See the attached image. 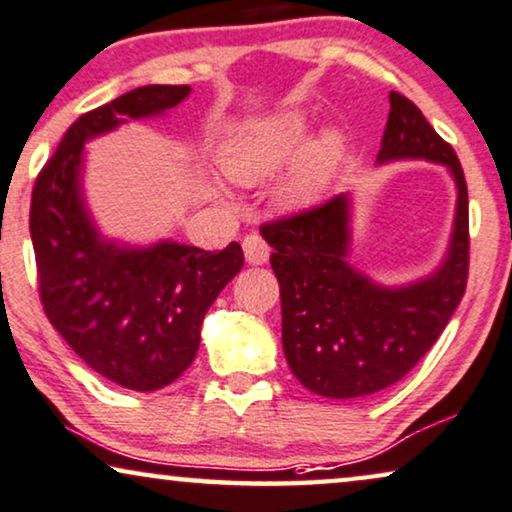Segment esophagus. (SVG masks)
<instances>
[{
	"label": "esophagus",
	"mask_w": 512,
	"mask_h": 512,
	"mask_svg": "<svg viewBox=\"0 0 512 512\" xmlns=\"http://www.w3.org/2000/svg\"><path fill=\"white\" fill-rule=\"evenodd\" d=\"M243 252H245V262L252 264V267H260V264L269 262V245L260 234H248L243 238Z\"/></svg>",
	"instance_id": "esophagus-1"
}]
</instances>
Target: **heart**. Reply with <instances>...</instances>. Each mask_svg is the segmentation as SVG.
Listing matches in <instances>:
<instances>
[{"mask_svg": "<svg viewBox=\"0 0 512 512\" xmlns=\"http://www.w3.org/2000/svg\"><path fill=\"white\" fill-rule=\"evenodd\" d=\"M313 121L302 107H288L267 117L231 126L217 149V161L236 185L255 187L274 177L295 159L274 189L285 210L309 208L332 187L346 156V138L325 128L309 140Z\"/></svg>", "mask_w": 512, "mask_h": 512, "instance_id": "obj_1", "label": "heart"}]
</instances>
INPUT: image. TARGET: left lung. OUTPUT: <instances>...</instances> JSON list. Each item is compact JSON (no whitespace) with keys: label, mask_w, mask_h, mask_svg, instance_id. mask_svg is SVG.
Segmentation results:
<instances>
[{"label":"left lung","mask_w":512,"mask_h":512,"mask_svg":"<svg viewBox=\"0 0 512 512\" xmlns=\"http://www.w3.org/2000/svg\"><path fill=\"white\" fill-rule=\"evenodd\" d=\"M377 166L431 161L456 185L454 229L445 260L431 276L381 285L349 264L351 196L262 227L281 285L283 351L295 377L325 398H363L400 381L459 306L468 281V189L454 149L405 95H388Z\"/></svg>","instance_id":"left-lung-1"}]
</instances>
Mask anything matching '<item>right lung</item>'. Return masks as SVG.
Wrapping results in <instances>:
<instances>
[{"label":"right lung","mask_w":512,"mask_h":512,"mask_svg":"<svg viewBox=\"0 0 512 512\" xmlns=\"http://www.w3.org/2000/svg\"><path fill=\"white\" fill-rule=\"evenodd\" d=\"M189 86H140L67 128L32 189L30 236L51 325L84 363L131 391H159L192 365L201 323L243 267L231 241L208 252L177 241L105 238L84 199V145L180 105Z\"/></svg>","instance_id":"obj_1"}]
</instances>
